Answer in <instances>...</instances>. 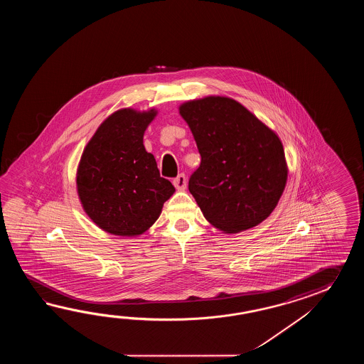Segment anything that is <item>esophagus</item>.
I'll use <instances>...</instances> for the list:
<instances>
[{"mask_svg":"<svg viewBox=\"0 0 364 364\" xmlns=\"http://www.w3.org/2000/svg\"><path fill=\"white\" fill-rule=\"evenodd\" d=\"M173 185L177 190H185L186 185H187V179H186L185 174H178L176 178L173 179Z\"/></svg>","mask_w":364,"mask_h":364,"instance_id":"obj_1","label":"esophagus"}]
</instances>
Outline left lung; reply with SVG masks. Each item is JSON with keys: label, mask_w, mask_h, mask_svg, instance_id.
Instances as JSON below:
<instances>
[{"label": "left lung", "mask_w": 364, "mask_h": 364, "mask_svg": "<svg viewBox=\"0 0 364 364\" xmlns=\"http://www.w3.org/2000/svg\"><path fill=\"white\" fill-rule=\"evenodd\" d=\"M179 113L201 156L188 190L204 217L229 232L263 223L287 185L285 152L279 136L229 97L187 101Z\"/></svg>", "instance_id": "obj_1"}]
</instances>
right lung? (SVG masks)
<instances>
[{
  "label": "right lung",
  "instance_id": "1",
  "mask_svg": "<svg viewBox=\"0 0 364 364\" xmlns=\"http://www.w3.org/2000/svg\"><path fill=\"white\" fill-rule=\"evenodd\" d=\"M156 112L122 109L108 117L83 151L77 168V193L85 213L102 230L139 235L160 216L176 191L160 177L143 135Z\"/></svg>",
  "mask_w": 364,
  "mask_h": 364
}]
</instances>
